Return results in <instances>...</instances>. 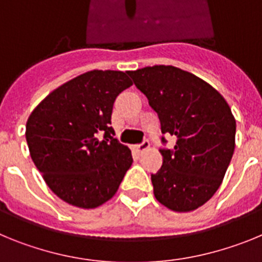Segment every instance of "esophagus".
I'll use <instances>...</instances> for the list:
<instances>
[{"label": "esophagus", "mask_w": 262, "mask_h": 262, "mask_svg": "<svg viewBox=\"0 0 262 262\" xmlns=\"http://www.w3.org/2000/svg\"><path fill=\"white\" fill-rule=\"evenodd\" d=\"M148 148H149V142H148V140H144V142H142L139 145H136V149H138V152H140V154L147 151Z\"/></svg>", "instance_id": "obj_1"}]
</instances>
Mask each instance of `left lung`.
<instances>
[{
  "label": "left lung",
  "mask_w": 262,
  "mask_h": 262,
  "mask_svg": "<svg viewBox=\"0 0 262 262\" xmlns=\"http://www.w3.org/2000/svg\"><path fill=\"white\" fill-rule=\"evenodd\" d=\"M128 76L159 115L161 133L177 138L173 149H160L163 165L151 176L156 200L173 211L196 210L216 193L235 151L230 106L202 78L173 66Z\"/></svg>",
  "instance_id": "left-lung-1"
}]
</instances>
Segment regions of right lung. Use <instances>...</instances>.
<instances>
[{
  "label": "right lung",
  "instance_id": "right-lung-1",
  "mask_svg": "<svg viewBox=\"0 0 262 262\" xmlns=\"http://www.w3.org/2000/svg\"><path fill=\"white\" fill-rule=\"evenodd\" d=\"M131 85L124 72H86L51 92L30 114L31 159L64 202L96 209L118 191L133 156L113 138L111 113L117 97Z\"/></svg>",
  "mask_w": 262,
  "mask_h": 262
}]
</instances>
